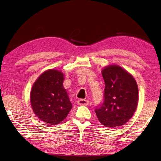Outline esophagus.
I'll use <instances>...</instances> for the list:
<instances>
[{
	"instance_id": "34e87169",
	"label": "esophagus",
	"mask_w": 161,
	"mask_h": 161,
	"mask_svg": "<svg viewBox=\"0 0 161 161\" xmlns=\"http://www.w3.org/2000/svg\"><path fill=\"white\" fill-rule=\"evenodd\" d=\"M78 103L80 105H89V101L86 99H80L78 101Z\"/></svg>"
}]
</instances>
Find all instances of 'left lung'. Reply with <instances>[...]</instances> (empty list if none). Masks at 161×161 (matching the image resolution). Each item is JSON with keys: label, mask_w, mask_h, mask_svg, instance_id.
<instances>
[{"label": "left lung", "mask_w": 161, "mask_h": 161, "mask_svg": "<svg viewBox=\"0 0 161 161\" xmlns=\"http://www.w3.org/2000/svg\"><path fill=\"white\" fill-rule=\"evenodd\" d=\"M104 99L95 109L100 123L114 128L124 125L133 116L138 101V85L134 77L119 66L102 70Z\"/></svg>", "instance_id": "1"}]
</instances>
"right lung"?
<instances>
[{
	"label": "right lung",
	"instance_id": "add662e5",
	"mask_svg": "<svg viewBox=\"0 0 161 161\" xmlns=\"http://www.w3.org/2000/svg\"><path fill=\"white\" fill-rule=\"evenodd\" d=\"M64 75L49 70L38 78L31 91L34 113L42 121L51 125L64 120L72 109V103L63 86Z\"/></svg>",
	"mask_w": 161,
	"mask_h": 161
}]
</instances>
